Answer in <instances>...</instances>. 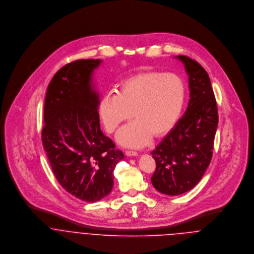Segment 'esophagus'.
Listing matches in <instances>:
<instances>
[{
  "label": "esophagus",
  "mask_w": 254,
  "mask_h": 254,
  "mask_svg": "<svg viewBox=\"0 0 254 254\" xmlns=\"http://www.w3.org/2000/svg\"><path fill=\"white\" fill-rule=\"evenodd\" d=\"M125 153L127 156H136L138 154L137 151H133V150H126Z\"/></svg>",
  "instance_id": "1"
}]
</instances>
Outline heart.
Masks as SVG:
<instances>
[{
    "instance_id": "1",
    "label": "heart",
    "mask_w": 254,
    "mask_h": 254,
    "mask_svg": "<svg viewBox=\"0 0 254 254\" xmlns=\"http://www.w3.org/2000/svg\"><path fill=\"white\" fill-rule=\"evenodd\" d=\"M185 100V85L174 73L145 71L123 80L115 92L100 103V116L109 133L129 120L117 134L120 144L141 147L150 137L168 133L179 118Z\"/></svg>"
}]
</instances>
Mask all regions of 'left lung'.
Wrapping results in <instances>:
<instances>
[{"label":"left lung","mask_w":254,"mask_h":254,"mask_svg":"<svg viewBox=\"0 0 254 254\" xmlns=\"http://www.w3.org/2000/svg\"><path fill=\"white\" fill-rule=\"evenodd\" d=\"M189 75L190 101L181 119L151 151L156 168L151 184L161 193L191 190L210 164L218 125L216 100L209 76L195 61L178 56Z\"/></svg>","instance_id":"8db88e82"}]
</instances>
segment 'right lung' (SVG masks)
Returning <instances> with one entry per match:
<instances>
[{
	"mask_svg": "<svg viewBox=\"0 0 254 254\" xmlns=\"http://www.w3.org/2000/svg\"><path fill=\"white\" fill-rule=\"evenodd\" d=\"M101 60L67 64L51 80L45 99L42 143L61 186L73 196L95 202L113 187V171L124 158L100 127L99 94L93 72Z\"/></svg>",
	"mask_w": 254,
	"mask_h": 254,
	"instance_id": "1",
	"label": "right lung"
}]
</instances>
